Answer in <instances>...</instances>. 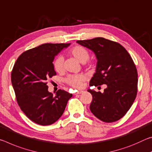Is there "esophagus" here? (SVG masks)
<instances>
[{"instance_id":"34e87169","label":"esophagus","mask_w":152,"mask_h":152,"mask_svg":"<svg viewBox=\"0 0 152 152\" xmlns=\"http://www.w3.org/2000/svg\"><path fill=\"white\" fill-rule=\"evenodd\" d=\"M83 92V90H78V91H77L75 93V94H82Z\"/></svg>"}]
</instances>
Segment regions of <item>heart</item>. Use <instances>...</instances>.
<instances>
[{
    "label": "heart",
    "mask_w": 152,
    "mask_h": 152,
    "mask_svg": "<svg viewBox=\"0 0 152 152\" xmlns=\"http://www.w3.org/2000/svg\"><path fill=\"white\" fill-rule=\"evenodd\" d=\"M70 54L81 63H85L89 57L88 50L81 46H76L70 50ZM54 68L57 73H62L64 71V58L63 56L57 57L54 62ZM86 76L83 74L69 75L66 79V82L69 85L76 88H80L86 80Z\"/></svg>",
    "instance_id": "obj_1"
}]
</instances>
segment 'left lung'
I'll return each instance as SVG.
<instances>
[{
  "label": "left lung",
  "instance_id": "left-lung-1",
  "mask_svg": "<svg viewBox=\"0 0 152 152\" xmlns=\"http://www.w3.org/2000/svg\"><path fill=\"white\" fill-rule=\"evenodd\" d=\"M77 42L94 52L98 61L89 86H107L103 93L88 90L93 97L91 112L106 123L119 120L130 109L137 92V71L132 58L120 44L104 38Z\"/></svg>",
  "mask_w": 152,
  "mask_h": 152
}]
</instances>
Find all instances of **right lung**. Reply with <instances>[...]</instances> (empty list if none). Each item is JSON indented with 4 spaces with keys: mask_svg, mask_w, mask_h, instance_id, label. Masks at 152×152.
I'll use <instances>...</instances> for the list:
<instances>
[{
    "mask_svg": "<svg viewBox=\"0 0 152 152\" xmlns=\"http://www.w3.org/2000/svg\"><path fill=\"white\" fill-rule=\"evenodd\" d=\"M69 44H44L19 56L11 73V83L21 110L31 121L50 125L63 114L72 94L62 89L49 92L46 81L56 75L53 61Z\"/></svg>",
    "mask_w": 152,
    "mask_h": 152,
    "instance_id": "1",
    "label": "right lung"
}]
</instances>
